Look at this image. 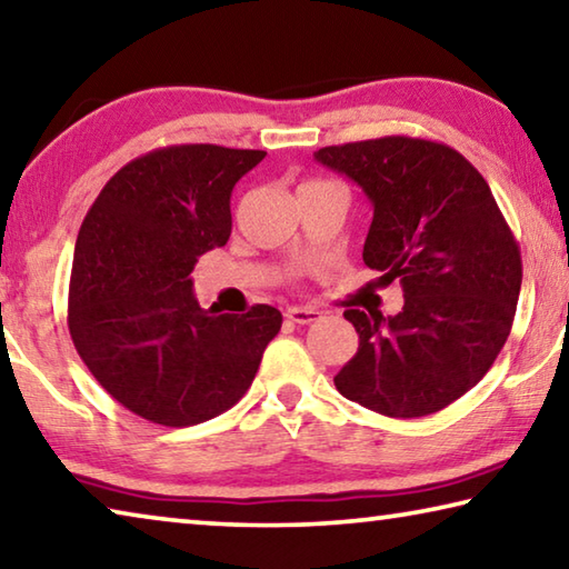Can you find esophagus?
I'll return each instance as SVG.
<instances>
[{
    "label": "esophagus",
    "mask_w": 569,
    "mask_h": 569,
    "mask_svg": "<svg viewBox=\"0 0 569 569\" xmlns=\"http://www.w3.org/2000/svg\"><path fill=\"white\" fill-rule=\"evenodd\" d=\"M286 319H288V321H293V323L308 326V323H316V321L321 319V311H316V308L293 306V308H288V311H286Z\"/></svg>",
    "instance_id": "obj_1"
}]
</instances>
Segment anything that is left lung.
Masks as SVG:
<instances>
[{
	"label": "left lung",
	"instance_id": "obj_1",
	"mask_svg": "<svg viewBox=\"0 0 569 569\" xmlns=\"http://www.w3.org/2000/svg\"><path fill=\"white\" fill-rule=\"evenodd\" d=\"M316 160L369 196L363 263L403 291L389 319L346 308L359 351L336 389L397 419L449 407L492 369L522 286V256L492 190L461 152L409 134L329 146Z\"/></svg>",
	"mask_w": 569,
	"mask_h": 569
}]
</instances>
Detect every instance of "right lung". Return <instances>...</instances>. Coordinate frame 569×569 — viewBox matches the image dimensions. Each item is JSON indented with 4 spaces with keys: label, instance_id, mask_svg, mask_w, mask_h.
Wrapping results in <instances>:
<instances>
[{
    "label": "right lung",
    "instance_id": "1",
    "mask_svg": "<svg viewBox=\"0 0 569 569\" xmlns=\"http://www.w3.org/2000/svg\"><path fill=\"white\" fill-rule=\"evenodd\" d=\"M263 150L168 146L104 182L74 246L67 323L77 353L124 409L192 427L243 399L278 308H200L192 268L230 238V192Z\"/></svg>",
    "mask_w": 569,
    "mask_h": 569
}]
</instances>
